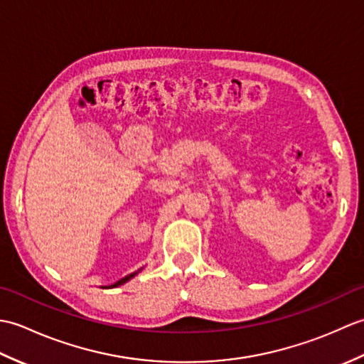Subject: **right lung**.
<instances>
[{
  "instance_id": "add662e5",
  "label": "right lung",
  "mask_w": 364,
  "mask_h": 364,
  "mask_svg": "<svg viewBox=\"0 0 364 364\" xmlns=\"http://www.w3.org/2000/svg\"><path fill=\"white\" fill-rule=\"evenodd\" d=\"M142 269H139L137 272H141ZM137 272H133V274H129V275H127V277H123V278H120L119 282H115L114 284H111V286H107V288H117V286H120V284H123V283H127L128 280H131V278H133L134 275H137Z\"/></svg>"
}]
</instances>
